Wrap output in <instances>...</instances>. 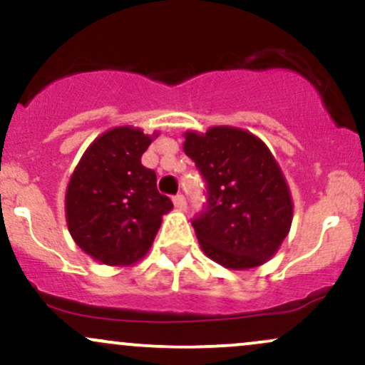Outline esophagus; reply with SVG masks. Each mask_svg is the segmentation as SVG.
I'll use <instances>...</instances> for the list:
<instances>
[{"label": "esophagus", "mask_w": 365, "mask_h": 365, "mask_svg": "<svg viewBox=\"0 0 365 365\" xmlns=\"http://www.w3.org/2000/svg\"><path fill=\"white\" fill-rule=\"evenodd\" d=\"M173 202H175V207H177L178 211H185V209H187V200H185V197H183L182 194L175 195L173 197Z\"/></svg>", "instance_id": "1"}]
</instances>
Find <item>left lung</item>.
Returning <instances> with one entry per match:
<instances>
[{
	"label": "left lung",
	"instance_id": "1",
	"mask_svg": "<svg viewBox=\"0 0 365 365\" xmlns=\"http://www.w3.org/2000/svg\"><path fill=\"white\" fill-rule=\"evenodd\" d=\"M183 150L207 182L206 211L192 221L200 249L228 269L262 266L290 232L293 200L278 161L244 128L183 133Z\"/></svg>",
	"mask_w": 365,
	"mask_h": 365
}]
</instances>
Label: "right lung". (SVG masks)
<instances>
[{
  "label": "right lung",
  "mask_w": 365,
  "mask_h": 365,
  "mask_svg": "<svg viewBox=\"0 0 365 365\" xmlns=\"http://www.w3.org/2000/svg\"><path fill=\"white\" fill-rule=\"evenodd\" d=\"M153 135L133 125L103 132L75 166L65 194L73 242L94 261L127 267L149 252L173 202L161 195L156 173L140 163Z\"/></svg>",
  "instance_id": "1"
}]
</instances>
